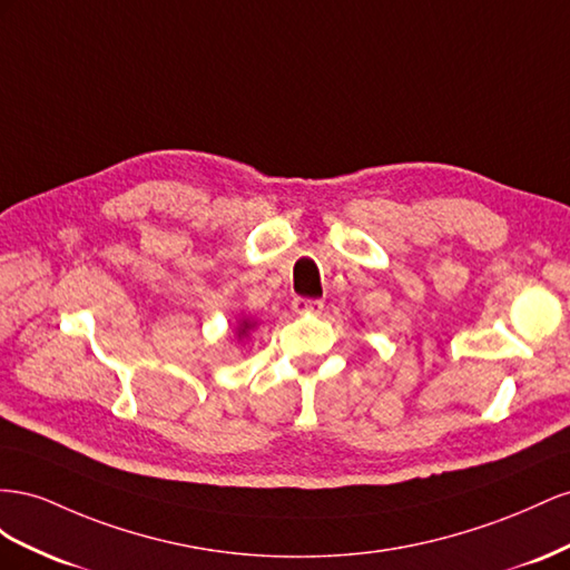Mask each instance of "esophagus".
Returning a JSON list of instances; mask_svg holds the SVG:
<instances>
[{
    "label": "esophagus",
    "mask_w": 570,
    "mask_h": 570,
    "mask_svg": "<svg viewBox=\"0 0 570 570\" xmlns=\"http://www.w3.org/2000/svg\"><path fill=\"white\" fill-rule=\"evenodd\" d=\"M294 311L298 315H317L322 311V301L315 298H296L294 301Z\"/></svg>",
    "instance_id": "34e87169"
}]
</instances>
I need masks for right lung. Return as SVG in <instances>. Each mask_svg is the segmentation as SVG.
I'll use <instances>...</instances> for the list:
<instances>
[{"label":"right lung","instance_id":"add662e5","mask_svg":"<svg viewBox=\"0 0 570 570\" xmlns=\"http://www.w3.org/2000/svg\"><path fill=\"white\" fill-rule=\"evenodd\" d=\"M257 327V322L255 320H250V317H243V320H238L236 322V338L238 341H243V338H248L250 336V332Z\"/></svg>","mask_w":570,"mask_h":570}]
</instances>
